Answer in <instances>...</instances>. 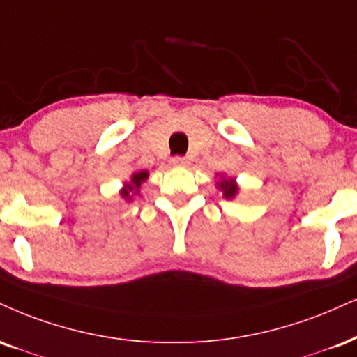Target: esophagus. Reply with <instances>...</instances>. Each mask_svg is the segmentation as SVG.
I'll use <instances>...</instances> for the list:
<instances>
[{"instance_id": "obj_1", "label": "esophagus", "mask_w": 357, "mask_h": 357, "mask_svg": "<svg viewBox=\"0 0 357 357\" xmlns=\"http://www.w3.org/2000/svg\"><path fill=\"white\" fill-rule=\"evenodd\" d=\"M188 161L186 158H183V156H174L173 160H171V165L173 166H188Z\"/></svg>"}]
</instances>
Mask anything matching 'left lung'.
<instances>
[{"mask_svg": "<svg viewBox=\"0 0 357 357\" xmlns=\"http://www.w3.org/2000/svg\"><path fill=\"white\" fill-rule=\"evenodd\" d=\"M216 176H220V179L216 181V188L222 192V197H226V199H234V197L239 195V184L236 183V178L220 173Z\"/></svg>", "mask_w": 357, "mask_h": 357, "instance_id": "left-lung-1", "label": "left lung"}]
</instances>
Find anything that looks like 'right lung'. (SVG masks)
<instances>
[{"instance_id": "1", "label": "right lung", "mask_w": 357, "mask_h": 357, "mask_svg": "<svg viewBox=\"0 0 357 357\" xmlns=\"http://www.w3.org/2000/svg\"><path fill=\"white\" fill-rule=\"evenodd\" d=\"M148 178H149L148 169L135 171V173L130 176V179H128V181H124L123 188L119 190V196H121L124 201H128V203H130V201L135 199L136 196H139L141 184H143L144 181H148Z\"/></svg>"}]
</instances>
